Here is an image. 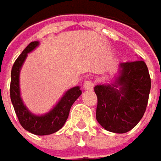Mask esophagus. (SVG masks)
Segmentation results:
<instances>
[{
  "instance_id": "1",
  "label": "esophagus",
  "mask_w": 161,
  "mask_h": 161,
  "mask_svg": "<svg viewBox=\"0 0 161 161\" xmlns=\"http://www.w3.org/2000/svg\"><path fill=\"white\" fill-rule=\"evenodd\" d=\"M83 86H84V88H85L86 90H89V91H91V90H93V88H94V83H93L91 80L85 81V82H84Z\"/></svg>"
}]
</instances>
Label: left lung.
<instances>
[{
    "instance_id": "1",
    "label": "left lung",
    "mask_w": 161,
    "mask_h": 161,
    "mask_svg": "<svg viewBox=\"0 0 161 161\" xmlns=\"http://www.w3.org/2000/svg\"><path fill=\"white\" fill-rule=\"evenodd\" d=\"M119 67V75L114 84L94 86L96 120L106 130L125 133L142 118L151 82L143 60L121 63Z\"/></svg>"
}]
</instances>
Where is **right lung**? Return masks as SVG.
<instances>
[{"instance_id": "1", "label": "right lung", "mask_w": 161, "mask_h": 161, "mask_svg": "<svg viewBox=\"0 0 161 161\" xmlns=\"http://www.w3.org/2000/svg\"><path fill=\"white\" fill-rule=\"evenodd\" d=\"M39 46V41L31 42L18 57L11 69L10 94L12 105L20 125L26 130L36 135H48L58 131L65 124L68 118L70 108L82 94L79 86L67 91L54 108L44 115H35L24 105L19 93V71L28 53L31 52Z\"/></svg>"}]
</instances>
